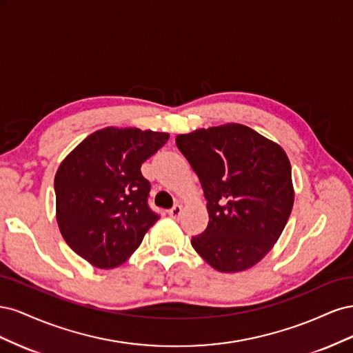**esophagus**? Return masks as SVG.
<instances>
[{"label":"esophagus","mask_w":353,"mask_h":353,"mask_svg":"<svg viewBox=\"0 0 353 353\" xmlns=\"http://www.w3.org/2000/svg\"><path fill=\"white\" fill-rule=\"evenodd\" d=\"M168 213H169V216H170V218L179 219V216L183 215V206H181V205H175V206H174L172 209H170Z\"/></svg>","instance_id":"1"}]
</instances>
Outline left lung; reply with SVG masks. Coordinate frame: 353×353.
<instances>
[{"mask_svg":"<svg viewBox=\"0 0 353 353\" xmlns=\"http://www.w3.org/2000/svg\"><path fill=\"white\" fill-rule=\"evenodd\" d=\"M175 143L208 200L209 223L191 239L194 250L219 272L252 268L274 248L293 209L283 147L240 123L179 134Z\"/></svg>","mask_w":353,"mask_h":353,"instance_id":"obj_1","label":"left lung"}]
</instances>
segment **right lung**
<instances>
[{
	"instance_id": "1",
	"label": "right lung",
	"mask_w": 353,
	"mask_h": 353,
	"mask_svg": "<svg viewBox=\"0 0 353 353\" xmlns=\"http://www.w3.org/2000/svg\"><path fill=\"white\" fill-rule=\"evenodd\" d=\"M168 140V132L108 126L60 163L54 178L60 232L95 268L123 263L159 219L147 205L150 183L140 168Z\"/></svg>"
}]
</instances>
